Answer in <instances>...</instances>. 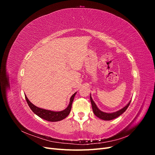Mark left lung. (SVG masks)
<instances>
[{"label": "left lung", "instance_id": "8db88e82", "mask_svg": "<svg viewBox=\"0 0 155 155\" xmlns=\"http://www.w3.org/2000/svg\"><path fill=\"white\" fill-rule=\"evenodd\" d=\"M90 99H91V105H92V110L94 112V114L98 118L103 120H113L114 118H118V116H120L121 114H122L124 112L127 110V109L129 105H130V103L131 101V100L129 101V102L127 104L125 107H124L122 109H121L118 110H117L116 112H103L101 111L99 108L97 107V105H96L95 102L93 101L92 96H91V94L90 96Z\"/></svg>", "mask_w": 155, "mask_h": 155}]
</instances>
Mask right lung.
<instances>
[{
  "label": "right lung",
  "mask_w": 155,
  "mask_h": 155,
  "mask_svg": "<svg viewBox=\"0 0 155 155\" xmlns=\"http://www.w3.org/2000/svg\"><path fill=\"white\" fill-rule=\"evenodd\" d=\"M76 93L77 92H75L71 96V97H70V102L68 107L66 108V109L61 111H54V110L42 109V108H39L33 104L28 99L26 96H25V98H26V102L28 103V105H29L31 110L34 112L36 115L40 117V118H43L45 120H47L48 121H59L64 119L65 118H67V117L69 115L70 110H71L72 102L74 99L75 95L76 94Z\"/></svg>",
  "instance_id": "right-lung-1"
}]
</instances>
